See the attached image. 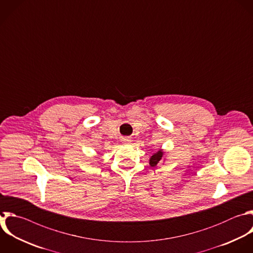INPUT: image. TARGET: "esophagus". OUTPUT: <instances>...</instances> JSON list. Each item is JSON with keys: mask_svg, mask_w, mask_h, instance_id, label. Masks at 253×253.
<instances>
[{"mask_svg": "<svg viewBox=\"0 0 253 253\" xmlns=\"http://www.w3.org/2000/svg\"><path fill=\"white\" fill-rule=\"evenodd\" d=\"M130 141H131V140H130L129 138H127V137H126V138H124V139H123V142H124L125 144H129V143H130Z\"/></svg>", "mask_w": 253, "mask_h": 253, "instance_id": "obj_1", "label": "esophagus"}]
</instances>
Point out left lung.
<instances>
[{"label": "left lung", "instance_id": "8db88e82", "mask_svg": "<svg viewBox=\"0 0 253 253\" xmlns=\"http://www.w3.org/2000/svg\"><path fill=\"white\" fill-rule=\"evenodd\" d=\"M162 155H163V152H162V151H157L155 154H153V155L150 157V160H149L150 166H152V167L156 166L157 163L161 160Z\"/></svg>", "mask_w": 253, "mask_h": 253}]
</instances>
